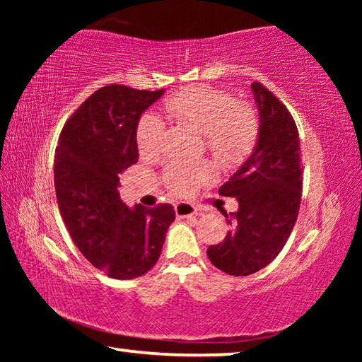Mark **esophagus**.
Returning a JSON list of instances; mask_svg holds the SVG:
<instances>
[{
	"label": "esophagus",
	"instance_id": "esophagus-1",
	"mask_svg": "<svg viewBox=\"0 0 362 362\" xmlns=\"http://www.w3.org/2000/svg\"><path fill=\"white\" fill-rule=\"evenodd\" d=\"M174 211L179 218H192L196 216V207L189 203H177L174 206Z\"/></svg>",
	"mask_w": 362,
	"mask_h": 362
}]
</instances>
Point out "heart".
Masks as SVG:
<instances>
[{"label": "heart", "instance_id": "obj_1", "mask_svg": "<svg viewBox=\"0 0 362 362\" xmlns=\"http://www.w3.org/2000/svg\"><path fill=\"white\" fill-rule=\"evenodd\" d=\"M164 112L175 121L204 134L206 146L223 166H236L252 151L259 137V118L249 103L212 88H188L164 102ZM164 122L156 115H145L137 126L140 155L150 156L159 151ZM214 179L211 164H173L166 173L168 185L177 194H189L201 183Z\"/></svg>", "mask_w": 362, "mask_h": 362}]
</instances>
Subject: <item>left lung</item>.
Segmentation results:
<instances>
[{"instance_id": "1", "label": "left lung", "mask_w": 362, "mask_h": 362, "mask_svg": "<svg viewBox=\"0 0 362 362\" xmlns=\"http://www.w3.org/2000/svg\"><path fill=\"white\" fill-rule=\"evenodd\" d=\"M260 116L252 155L218 189L238 199V211H222L231 230L207 247L214 267L247 276L274 260L296 225L302 196L298 131L286 105L262 83H252Z\"/></svg>"}]
</instances>
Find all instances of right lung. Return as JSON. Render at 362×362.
<instances>
[{
	"instance_id": "right-lung-1",
	"label": "right lung",
	"mask_w": 362,
	"mask_h": 362,
	"mask_svg": "<svg viewBox=\"0 0 362 362\" xmlns=\"http://www.w3.org/2000/svg\"><path fill=\"white\" fill-rule=\"evenodd\" d=\"M164 94L110 84L86 99L59 137L54 185L73 243L110 278L134 279L161 255L174 207L129 209L119 198V174L137 163L142 113Z\"/></svg>"
}]
</instances>
